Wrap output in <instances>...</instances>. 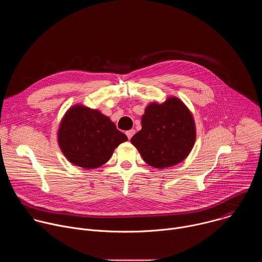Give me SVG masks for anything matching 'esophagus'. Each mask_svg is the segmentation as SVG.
Wrapping results in <instances>:
<instances>
[{"mask_svg":"<svg viewBox=\"0 0 262 262\" xmlns=\"http://www.w3.org/2000/svg\"><path fill=\"white\" fill-rule=\"evenodd\" d=\"M135 133H136V130L135 129H129V130H127L125 134H126V136H127V138H128V140H130L132 139V137L135 135Z\"/></svg>","mask_w":262,"mask_h":262,"instance_id":"1","label":"esophagus"}]
</instances>
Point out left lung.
<instances>
[{
	"label": "left lung",
	"mask_w": 262,
	"mask_h": 262,
	"mask_svg": "<svg viewBox=\"0 0 262 262\" xmlns=\"http://www.w3.org/2000/svg\"><path fill=\"white\" fill-rule=\"evenodd\" d=\"M141 122L142 129L130 142L148 165L164 169L182 162L191 152L196 139L195 123L191 112L178 98L149 104Z\"/></svg>",
	"instance_id": "left-lung-1"
}]
</instances>
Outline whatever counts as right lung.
I'll return each instance as SVG.
<instances>
[{
  "label": "right lung",
  "mask_w": 262,
  "mask_h": 262,
  "mask_svg": "<svg viewBox=\"0 0 262 262\" xmlns=\"http://www.w3.org/2000/svg\"><path fill=\"white\" fill-rule=\"evenodd\" d=\"M127 137L96 110L74 105L65 114L59 128L58 141L69 162L85 169L106 163L115 148Z\"/></svg>",
  "instance_id": "obj_1"
}]
</instances>
